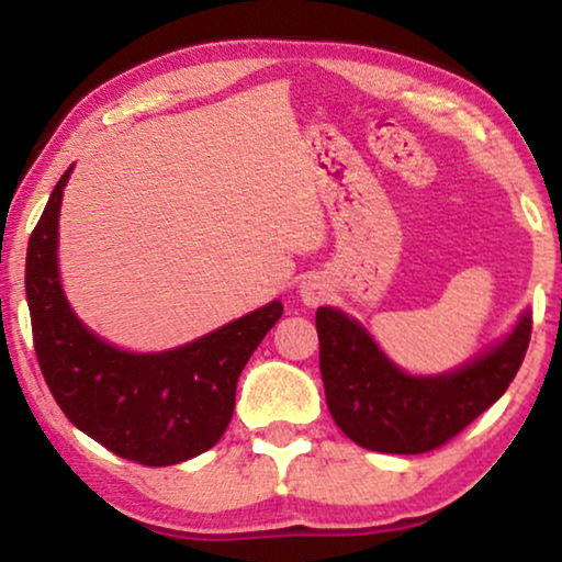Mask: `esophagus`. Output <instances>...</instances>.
I'll use <instances>...</instances> for the list:
<instances>
[{
  "label": "esophagus",
  "mask_w": 562,
  "mask_h": 562,
  "mask_svg": "<svg viewBox=\"0 0 562 562\" xmlns=\"http://www.w3.org/2000/svg\"><path fill=\"white\" fill-rule=\"evenodd\" d=\"M329 289L327 283L319 279V276H306V279L299 283V296H302V302L306 306H317L327 299Z\"/></svg>",
  "instance_id": "obj_1"
}]
</instances>
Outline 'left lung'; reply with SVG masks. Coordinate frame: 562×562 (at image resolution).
<instances>
[{
  "mask_svg": "<svg viewBox=\"0 0 562 562\" xmlns=\"http://www.w3.org/2000/svg\"><path fill=\"white\" fill-rule=\"evenodd\" d=\"M532 312L502 340L442 373H409L394 363L356 317L319 306V371L335 425L360 448L417 456L440 448L496 404L525 360Z\"/></svg>",
  "mask_w": 562,
  "mask_h": 562,
  "instance_id": "obj_1",
  "label": "left lung"
}]
</instances>
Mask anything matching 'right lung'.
I'll use <instances>...</instances> for the list:
<instances>
[{"label": "right lung", "instance_id": "obj_1", "mask_svg": "<svg viewBox=\"0 0 562 562\" xmlns=\"http://www.w3.org/2000/svg\"><path fill=\"white\" fill-rule=\"evenodd\" d=\"M71 173L68 166L27 243L25 291L43 379L68 422L114 456L153 468L202 456L225 435L237 379L283 304L273 299L158 352L125 350L99 337L60 283L58 217Z\"/></svg>", "mask_w": 562, "mask_h": 562}]
</instances>
